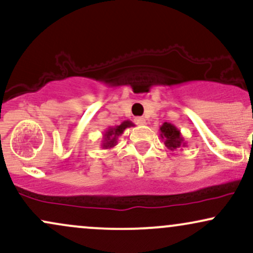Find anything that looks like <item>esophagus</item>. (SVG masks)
Here are the masks:
<instances>
[{"label":"esophagus","instance_id":"1","mask_svg":"<svg viewBox=\"0 0 253 253\" xmlns=\"http://www.w3.org/2000/svg\"><path fill=\"white\" fill-rule=\"evenodd\" d=\"M134 123L136 125H139V126H143V125L146 124V120H145L144 118H135L134 119Z\"/></svg>","mask_w":253,"mask_h":253}]
</instances>
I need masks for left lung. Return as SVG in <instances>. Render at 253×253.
<instances>
[{"instance_id": "left-lung-1", "label": "left lung", "mask_w": 253, "mask_h": 253, "mask_svg": "<svg viewBox=\"0 0 253 253\" xmlns=\"http://www.w3.org/2000/svg\"><path fill=\"white\" fill-rule=\"evenodd\" d=\"M159 132H161L162 140H164L165 147L171 152H175V151L187 146L181 130L177 128L175 125L164 123L159 127Z\"/></svg>"}]
</instances>
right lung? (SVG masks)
<instances>
[{
    "label": "right lung",
    "mask_w": 253,
    "mask_h": 253,
    "mask_svg": "<svg viewBox=\"0 0 253 253\" xmlns=\"http://www.w3.org/2000/svg\"><path fill=\"white\" fill-rule=\"evenodd\" d=\"M135 125L129 120H125L121 125H118V126L114 127H108L106 130H104L102 135V144H101V147L104 150L113 149L115 145L118 144V138L124 133V130L126 128H129V127H134Z\"/></svg>",
    "instance_id": "right-lung-1"
}]
</instances>
